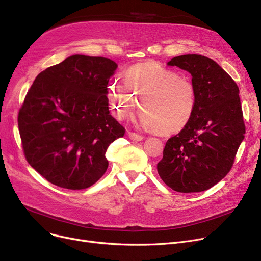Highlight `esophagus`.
<instances>
[{
    "label": "esophagus",
    "instance_id": "1",
    "mask_svg": "<svg viewBox=\"0 0 261 261\" xmlns=\"http://www.w3.org/2000/svg\"><path fill=\"white\" fill-rule=\"evenodd\" d=\"M128 136H129L131 141H134V142H141V141L144 140V138H143L142 135H140L138 133L130 132V131H128Z\"/></svg>",
    "mask_w": 261,
    "mask_h": 261
}]
</instances>
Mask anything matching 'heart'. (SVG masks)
Segmentation results:
<instances>
[{"label": "heart", "instance_id": "b5f03b06", "mask_svg": "<svg viewBox=\"0 0 261 261\" xmlns=\"http://www.w3.org/2000/svg\"><path fill=\"white\" fill-rule=\"evenodd\" d=\"M140 105L143 108L136 123L160 134L182 131L191 120L197 105L191 82L156 61L135 64L125 72L123 80L114 78L108 89L113 114L126 118Z\"/></svg>", "mask_w": 261, "mask_h": 261}]
</instances>
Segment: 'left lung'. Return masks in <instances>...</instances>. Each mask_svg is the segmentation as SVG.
Segmentation results:
<instances>
[{
	"mask_svg": "<svg viewBox=\"0 0 261 261\" xmlns=\"http://www.w3.org/2000/svg\"><path fill=\"white\" fill-rule=\"evenodd\" d=\"M167 65L191 75L197 105L188 125L167 141L158 172L175 191L199 193L228 173L244 139L239 89L220 65L202 55H181Z\"/></svg>",
	"mask_w": 261,
	"mask_h": 261,
	"instance_id": "8db88e82",
	"label": "left lung"
}]
</instances>
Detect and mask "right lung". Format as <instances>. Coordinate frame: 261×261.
<instances>
[{"instance_id":"add662e5","label":"right lung","mask_w":261,"mask_h":261,"mask_svg":"<svg viewBox=\"0 0 261 261\" xmlns=\"http://www.w3.org/2000/svg\"><path fill=\"white\" fill-rule=\"evenodd\" d=\"M116 68L111 59L72 55L41 72L27 92L18 117L24 154L49 183L84 189L106 172L109 145L125 135L107 97Z\"/></svg>"}]
</instances>
